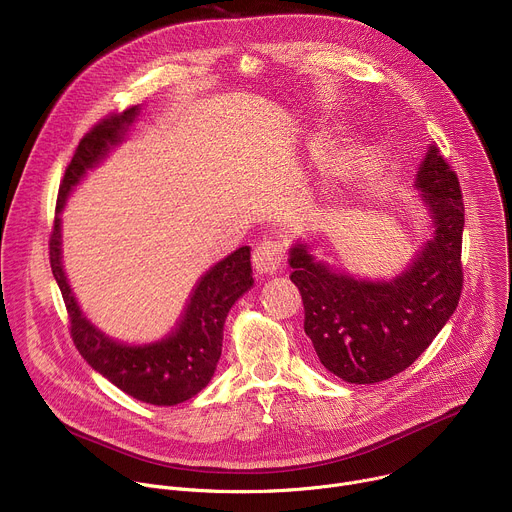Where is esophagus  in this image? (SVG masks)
Wrapping results in <instances>:
<instances>
[{
	"label": "esophagus",
	"instance_id": "obj_1",
	"mask_svg": "<svg viewBox=\"0 0 512 512\" xmlns=\"http://www.w3.org/2000/svg\"><path fill=\"white\" fill-rule=\"evenodd\" d=\"M283 265V245L275 239H263L253 249V267L257 273H275Z\"/></svg>",
	"mask_w": 512,
	"mask_h": 512
}]
</instances>
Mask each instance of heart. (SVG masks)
<instances>
[{
	"instance_id": "heart-1",
	"label": "heart",
	"mask_w": 512,
	"mask_h": 512,
	"mask_svg": "<svg viewBox=\"0 0 512 512\" xmlns=\"http://www.w3.org/2000/svg\"><path fill=\"white\" fill-rule=\"evenodd\" d=\"M330 176H332V178H340V176H342V166H340L338 162H334V164L330 166Z\"/></svg>"
}]
</instances>
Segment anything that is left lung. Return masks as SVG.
<instances>
[{"instance_id":"1","label":"left lung","mask_w":512,"mask_h":512,"mask_svg":"<svg viewBox=\"0 0 512 512\" xmlns=\"http://www.w3.org/2000/svg\"><path fill=\"white\" fill-rule=\"evenodd\" d=\"M415 186L429 204L435 235L399 277L354 279L314 261L306 245L289 253L304 330L324 367L342 381L371 385L405 371L446 326L462 296V188L437 145L429 148Z\"/></svg>"}]
</instances>
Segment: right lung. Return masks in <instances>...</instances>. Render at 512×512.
<instances>
[{"instance_id":"obj_1","label":"right lung","mask_w":512,"mask_h":512,"mask_svg":"<svg viewBox=\"0 0 512 512\" xmlns=\"http://www.w3.org/2000/svg\"><path fill=\"white\" fill-rule=\"evenodd\" d=\"M137 111L139 107H127L121 113L105 115L79 141L58 188L50 233V267L68 312L70 338L91 367L137 401L176 405L202 391L214 375L223 348L225 318L253 285L251 249L239 247L210 267L196 283L178 326L166 338L139 346L115 342L83 318L60 263L58 212L70 188L121 139Z\"/></svg>"}]
</instances>
